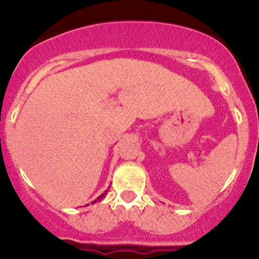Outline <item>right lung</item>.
<instances>
[{
    "mask_svg": "<svg viewBox=\"0 0 259 259\" xmlns=\"http://www.w3.org/2000/svg\"><path fill=\"white\" fill-rule=\"evenodd\" d=\"M106 195H107V190H106V191H105V192H103V194H102V195H101V196H99V197H97V198H96V200H94V201H92V202H91V204L96 203V202H100L101 200H102V198H103V197H105V196H106Z\"/></svg>",
    "mask_w": 259,
    "mask_h": 259,
    "instance_id": "obj_1",
    "label": "right lung"
}]
</instances>
